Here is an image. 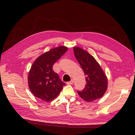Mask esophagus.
Masks as SVG:
<instances>
[{
    "mask_svg": "<svg viewBox=\"0 0 135 135\" xmlns=\"http://www.w3.org/2000/svg\"><path fill=\"white\" fill-rule=\"evenodd\" d=\"M73 83H74L73 80H71L67 82V85H71V84H73Z\"/></svg>",
    "mask_w": 135,
    "mask_h": 135,
    "instance_id": "1",
    "label": "esophagus"
}]
</instances>
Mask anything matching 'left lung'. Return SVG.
Returning a JSON list of instances; mask_svg holds the SVG:
<instances>
[{
	"label": "left lung",
	"instance_id": "8db88e82",
	"mask_svg": "<svg viewBox=\"0 0 135 135\" xmlns=\"http://www.w3.org/2000/svg\"><path fill=\"white\" fill-rule=\"evenodd\" d=\"M74 54L81 67L86 84L78 94L84 100L91 102L102 97L107 88V79L104 72L93 56L79 47H74Z\"/></svg>",
	"mask_w": 135,
	"mask_h": 135
}]
</instances>
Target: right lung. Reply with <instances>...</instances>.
Segmentation results:
<instances>
[{"instance_id":"right-lung-1","label":"right lung","mask_w":135,"mask_h":135,"mask_svg":"<svg viewBox=\"0 0 135 135\" xmlns=\"http://www.w3.org/2000/svg\"><path fill=\"white\" fill-rule=\"evenodd\" d=\"M68 48L60 46L51 49L38 57L28 74V86L32 93L45 101H51L61 93L66 84L61 80L52 66L65 54Z\"/></svg>"}]
</instances>
